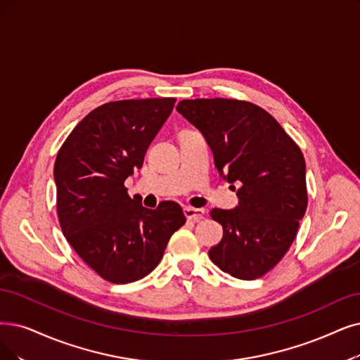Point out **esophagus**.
Listing matches in <instances>:
<instances>
[{
  "label": "esophagus",
  "mask_w": 360,
  "mask_h": 360,
  "mask_svg": "<svg viewBox=\"0 0 360 360\" xmlns=\"http://www.w3.org/2000/svg\"><path fill=\"white\" fill-rule=\"evenodd\" d=\"M186 219H188V221H193V223H198L204 219V214L205 211L200 210V208H192V207H186L183 210Z\"/></svg>",
  "instance_id": "esophagus-1"
}]
</instances>
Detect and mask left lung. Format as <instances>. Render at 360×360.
I'll list each match as a JSON object with an SVG mask.
<instances>
[{
	"label": "left lung",
	"mask_w": 360,
	"mask_h": 360,
	"mask_svg": "<svg viewBox=\"0 0 360 360\" xmlns=\"http://www.w3.org/2000/svg\"><path fill=\"white\" fill-rule=\"evenodd\" d=\"M176 109L204 134L223 179L239 186L235 210L210 212L223 226L211 262L238 279L264 276L288 252L307 208L301 149L269 112L245 100H181Z\"/></svg>",
	"instance_id": "1"
}]
</instances>
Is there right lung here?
<instances>
[{
  "label": "right lung",
  "instance_id": "add662e5",
  "mask_svg": "<svg viewBox=\"0 0 360 360\" xmlns=\"http://www.w3.org/2000/svg\"><path fill=\"white\" fill-rule=\"evenodd\" d=\"M174 97L130 98L91 110L57 152L54 181L62 232L81 260L112 283L145 278L186 217L172 200L148 210L124 181L141 168Z\"/></svg>",
  "mask_w": 360,
  "mask_h": 360
}]
</instances>
